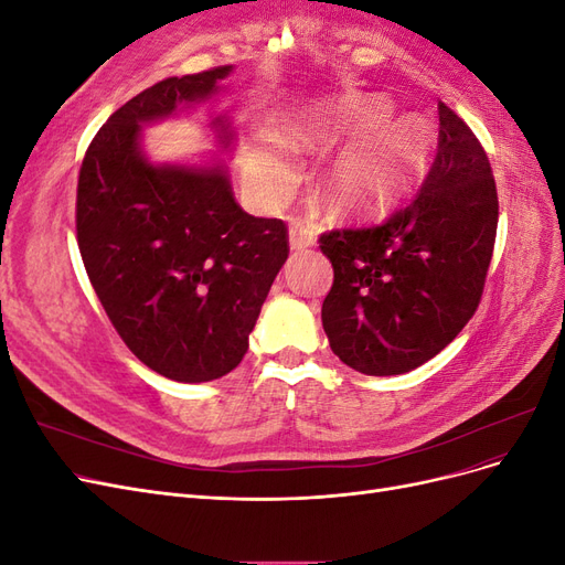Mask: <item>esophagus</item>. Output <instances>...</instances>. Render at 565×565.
<instances>
[{
	"label": "esophagus",
	"mask_w": 565,
	"mask_h": 565,
	"mask_svg": "<svg viewBox=\"0 0 565 565\" xmlns=\"http://www.w3.org/2000/svg\"><path fill=\"white\" fill-rule=\"evenodd\" d=\"M316 243V231L311 226H306L303 221L295 218L292 228H289V247L295 252H301L306 247H311Z\"/></svg>",
	"instance_id": "1"
}]
</instances>
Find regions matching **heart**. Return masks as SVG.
<instances>
[{"label":"heart","mask_w":565,"mask_h":565,"mask_svg":"<svg viewBox=\"0 0 565 565\" xmlns=\"http://www.w3.org/2000/svg\"><path fill=\"white\" fill-rule=\"evenodd\" d=\"M391 119L393 108L384 98H347L292 117L280 139L311 150L353 141L324 169L322 195L334 210H372L396 200L417 179L431 150V131L422 119ZM249 174L266 200H280L292 183L285 152L264 139L252 146Z\"/></svg>","instance_id":"obj_1"}]
</instances>
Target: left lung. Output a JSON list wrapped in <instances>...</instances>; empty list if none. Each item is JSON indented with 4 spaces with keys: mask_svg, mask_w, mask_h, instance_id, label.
<instances>
[{
    "mask_svg": "<svg viewBox=\"0 0 565 565\" xmlns=\"http://www.w3.org/2000/svg\"><path fill=\"white\" fill-rule=\"evenodd\" d=\"M438 152L415 200L380 224L320 235L334 268L322 328L349 367L388 377L431 361L483 295L498 188L483 146L438 104Z\"/></svg>",
    "mask_w": 565,
    "mask_h": 565,
    "instance_id": "1",
    "label": "left lung"
}]
</instances>
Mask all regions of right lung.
Wrapping results in <instances>:
<instances>
[{"label": "right lung", "instance_id": "right-lung-1", "mask_svg": "<svg viewBox=\"0 0 565 565\" xmlns=\"http://www.w3.org/2000/svg\"><path fill=\"white\" fill-rule=\"evenodd\" d=\"M231 73L167 77L127 100L94 136L77 181V245L96 297L143 365L185 384L241 365L289 254L280 218L235 202L224 160L156 164L143 150L146 125L212 100ZM207 127L228 152V113Z\"/></svg>", "mask_w": 565, "mask_h": 565}]
</instances>
